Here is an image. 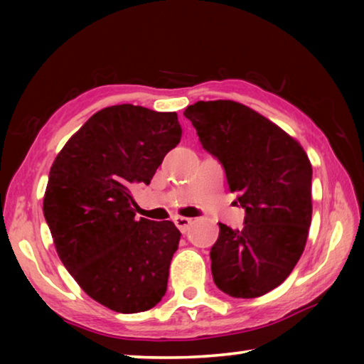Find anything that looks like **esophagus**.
Returning a JSON list of instances; mask_svg holds the SVG:
<instances>
[{
  "label": "esophagus",
  "instance_id": "1",
  "mask_svg": "<svg viewBox=\"0 0 364 364\" xmlns=\"http://www.w3.org/2000/svg\"><path fill=\"white\" fill-rule=\"evenodd\" d=\"M173 223L176 225L178 230H180L181 232H186L189 230V226L193 225V220L191 218H186V217H175L173 218Z\"/></svg>",
  "mask_w": 364,
  "mask_h": 364
}]
</instances>
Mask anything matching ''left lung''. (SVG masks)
Returning <instances> with one entry per match:
<instances>
[{
  "label": "left lung",
  "instance_id": "obj_1",
  "mask_svg": "<svg viewBox=\"0 0 364 364\" xmlns=\"http://www.w3.org/2000/svg\"><path fill=\"white\" fill-rule=\"evenodd\" d=\"M202 147L223 165L245 208L244 228L220 223L210 250L213 281L236 299H255L286 281L311 225V164L297 139L241 102L188 106Z\"/></svg>",
  "mask_w": 364,
  "mask_h": 364
}]
</instances>
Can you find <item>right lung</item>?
<instances>
[{
  "instance_id": "add662e5",
  "label": "right lung",
  "mask_w": 364,
  "mask_h": 364,
  "mask_svg": "<svg viewBox=\"0 0 364 364\" xmlns=\"http://www.w3.org/2000/svg\"><path fill=\"white\" fill-rule=\"evenodd\" d=\"M181 139L176 112L120 104L90 117L49 170L43 213L67 271L117 313L156 306L181 232L134 218L133 191L149 184Z\"/></svg>"
}]
</instances>
